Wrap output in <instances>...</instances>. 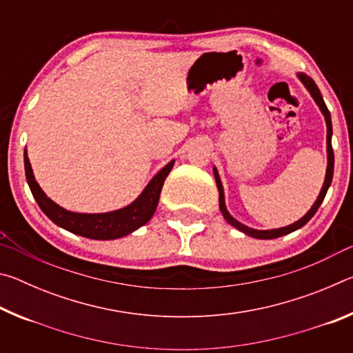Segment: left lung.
<instances>
[{
	"label": "left lung",
	"mask_w": 353,
	"mask_h": 353,
	"mask_svg": "<svg viewBox=\"0 0 353 353\" xmlns=\"http://www.w3.org/2000/svg\"><path fill=\"white\" fill-rule=\"evenodd\" d=\"M299 79L302 81L303 85H305L307 90L312 94L314 103L319 105V109L322 112V115L325 118V124H327V171H325V179H324V185H322V190L318 196V199L314 201L313 207L310 208V210L303 214V216L296 221V223H292L286 227H280V229H271V230H256V229H250V227L241 224L240 221H236L232 214L227 212V207H225V201H224V188H223V183H221V179L216 168L213 166V174H214V181H216V187L219 191V210L223 213L224 219L229 223L230 225H234L235 229H238L243 234H246L249 236H254V238H259V240H272V238H279V236H283L286 234H291V232H294L297 229H301V227L305 225L310 219L314 216V213L318 212L319 205L322 204V201H324L325 194H327V190L330 187L332 183V179H333V166H334V155H333V148H332V134H333V129H332V118H330V112H328L327 105L324 103V99H322V94L319 92L318 85H316L312 77H308L307 74L303 73H299L297 74Z\"/></svg>",
	"instance_id": "left-lung-1"
}]
</instances>
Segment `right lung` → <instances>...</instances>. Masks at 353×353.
I'll return each instance as SVG.
<instances>
[{
	"instance_id": "add662e5",
	"label": "right lung",
	"mask_w": 353,
	"mask_h": 353,
	"mask_svg": "<svg viewBox=\"0 0 353 353\" xmlns=\"http://www.w3.org/2000/svg\"><path fill=\"white\" fill-rule=\"evenodd\" d=\"M172 165H174V160L163 166L151 179V182L146 185V188L141 191L139 198L128 207L107 213H74L57 205L54 201H51L43 193V190L35 181L32 166L29 163L25 149V172L28 185L41 212L62 229L71 232V234L90 238V240H117V238L126 236L132 234L134 230L140 229L141 225H145L157 208L160 191H162L163 182L166 176L170 174Z\"/></svg>"
}]
</instances>
